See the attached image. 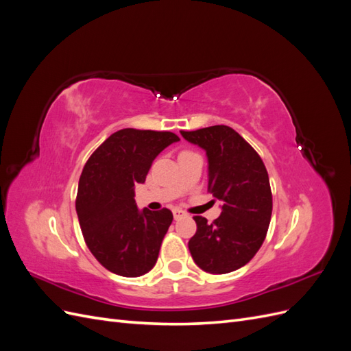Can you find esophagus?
I'll use <instances>...</instances> for the list:
<instances>
[{
    "instance_id": "obj_1",
    "label": "esophagus",
    "mask_w": 351,
    "mask_h": 351,
    "mask_svg": "<svg viewBox=\"0 0 351 351\" xmlns=\"http://www.w3.org/2000/svg\"><path fill=\"white\" fill-rule=\"evenodd\" d=\"M173 215H174V218H176V219H180V218H183V217H187L186 212H184V210H182V209H178V208L173 209Z\"/></svg>"
}]
</instances>
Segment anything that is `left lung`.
Here are the masks:
<instances>
[{
    "instance_id": "8db88e82",
    "label": "left lung",
    "mask_w": 351,
    "mask_h": 351,
    "mask_svg": "<svg viewBox=\"0 0 351 351\" xmlns=\"http://www.w3.org/2000/svg\"><path fill=\"white\" fill-rule=\"evenodd\" d=\"M180 133L205 149L208 192L222 200L221 215L212 224L193 217L197 230L189 250L205 272H232L256 254L267 237L272 214L268 171L258 152L228 125Z\"/></svg>"
}]
</instances>
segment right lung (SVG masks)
Instances as JSON below:
<instances>
[{"label":"right lung","instance_id":"obj_1","mask_svg":"<svg viewBox=\"0 0 351 351\" xmlns=\"http://www.w3.org/2000/svg\"><path fill=\"white\" fill-rule=\"evenodd\" d=\"M178 141L171 132L123 129L83 167L76 197L83 239L102 267L117 275L141 277L155 267L173 212L137 209L134 184L145 183L154 159Z\"/></svg>","mask_w":351,"mask_h":351}]
</instances>
